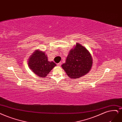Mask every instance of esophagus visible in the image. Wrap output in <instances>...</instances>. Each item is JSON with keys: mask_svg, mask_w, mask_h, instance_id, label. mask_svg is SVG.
I'll return each mask as SVG.
<instances>
[{"mask_svg": "<svg viewBox=\"0 0 122 122\" xmlns=\"http://www.w3.org/2000/svg\"><path fill=\"white\" fill-rule=\"evenodd\" d=\"M61 62H59V63H58V64H57V66H61Z\"/></svg>", "mask_w": 122, "mask_h": 122, "instance_id": "34e87169", "label": "esophagus"}]
</instances>
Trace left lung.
<instances>
[{"label":"left lung","mask_w":122,"mask_h":122,"mask_svg":"<svg viewBox=\"0 0 122 122\" xmlns=\"http://www.w3.org/2000/svg\"><path fill=\"white\" fill-rule=\"evenodd\" d=\"M92 63V57L89 51L77 43L70 50L66 62L61 66L70 78L77 79L89 72Z\"/></svg>","instance_id":"left-lung-1"}]
</instances>
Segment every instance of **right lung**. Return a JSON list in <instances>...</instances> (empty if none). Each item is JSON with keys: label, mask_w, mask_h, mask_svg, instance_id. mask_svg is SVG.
Listing matches in <instances>:
<instances>
[{"label": "right lung", "mask_w": 122, "mask_h": 122, "mask_svg": "<svg viewBox=\"0 0 122 122\" xmlns=\"http://www.w3.org/2000/svg\"><path fill=\"white\" fill-rule=\"evenodd\" d=\"M28 66L38 76L43 78L47 76L56 64L48 61L44 52L36 50L28 59Z\"/></svg>", "instance_id": "obj_1"}]
</instances>
